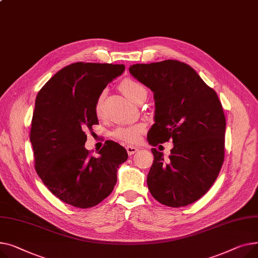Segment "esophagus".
I'll use <instances>...</instances> for the list:
<instances>
[{"label": "esophagus", "instance_id": "1", "mask_svg": "<svg viewBox=\"0 0 258 258\" xmlns=\"http://www.w3.org/2000/svg\"><path fill=\"white\" fill-rule=\"evenodd\" d=\"M126 150H127V153L129 154V155H133L134 153H136L139 151V149L138 148H135V147H133V146H127L126 147Z\"/></svg>", "mask_w": 258, "mask_h": 258}]
</instances>
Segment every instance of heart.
Segmentation results:
<instances>
[{
  "label": "heart",
  "mask_w": 258,
  "mask_h": 258,
  "mask_svg": "<svg viewBox=\"0 0 258 258\" xmlns=\"http://www.w3.org/2000/svg\"><path fill=\"white\" fill-rule=\"evenodd\" d=\"M119 88L123 94L132 102H135L141 96L147 94L145 87L133 79H124L119 84ZM104 93H101L95 104V111L98 116L102 115ZM145 131L144 124H135L128 127H119L113 132V138L127 144H135L141 139V135Z\"/></svg>",
  "instance_id": "heart-1"
}]
</instances>
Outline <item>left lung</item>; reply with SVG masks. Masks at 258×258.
Returning a JSON list of instances; mask_svg holds the SVG:
<instances>
[{
  "mask_svg": "<svg viewBox=\"0 0 258 258\" xmlns=\"http://www.w3.org/2000/svg\"><path fill=\"white\" fill-rule=\"evenodd\" d=\"M129 71L154 93L155 124L148 133L149 144H174L166 160L151 149L149 190L166 206L191 204L215 183L224 162L226 118L221 101L191 67L178 60L138 63Z\"/></svg>",
  "mask_w": 258,
  "mask_h": 258,
  "instance_id": "obj_1",
  "label": "left lung"
}]
</instances>
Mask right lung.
<instances>
[{
  "mask_svg": "<svg viewBox=\"0 0 258 258\" xmlns=\"http://www.w3.org/2000/svg\"><path fill=\"white\" fill-rule=\"evenodd\" d=\"M124 64L75 62L58 71L38 92L30 130L34 166L43 184L77 208L98 205L111 194L124 147L106 141L93 156L85 149V131L99 124L95 104Z\"/></svg>",
  "mask_w": 258,
  "mask_h": 258,
  "instance_id": "obj_1",
  "label": "right lung"
}]
</instances>
